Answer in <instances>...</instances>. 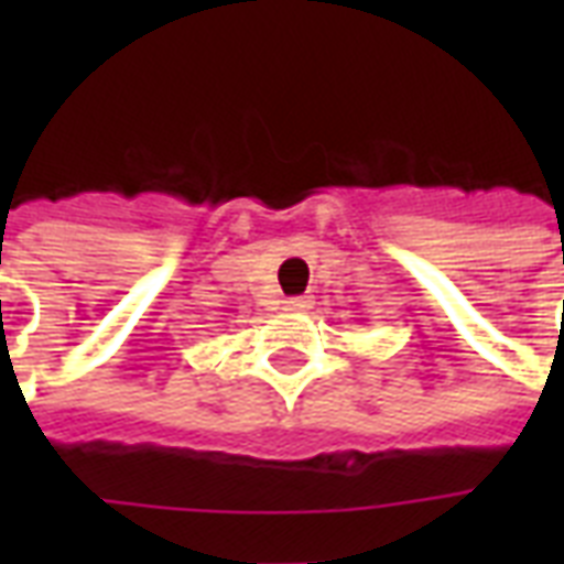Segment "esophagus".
Here are the masks:
<instances>
[{"mask_svg": "<svg viewBox=\"0 0 564 564\" xmlns=\"http://www.w3.org/2000/svg\"><path fill=\"white\" fill-rule=\"evenodd\" d=\"M286 307H290V310H307L310 299H304V295H301V299H290V301H286Z\"/></svg>", "mask_w": 564, "mask_h": 564, "instance_id": "obj_1", "label": "esophagus"}]
</instances>
